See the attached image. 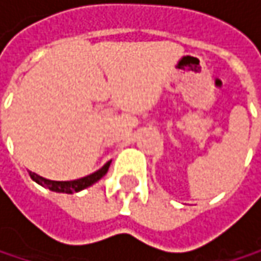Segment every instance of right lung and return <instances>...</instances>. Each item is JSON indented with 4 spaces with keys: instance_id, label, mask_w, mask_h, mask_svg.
I'll use <instances>...</instances> for the list:
<instances>
[{
    "instance_id": "obj_1",
    "label": "right lung",
    "mask_w": 261,
    "mask_h": 261,
    "mask_svg": "<svg viewBox=\"0 0 261 261\" xmlns=\"http://www.w3.org/2000/svg\"><path fill=\"white\" fill-rule=\"evenodd\" d=\"M110 163H112V162H107V163H106L101 169H98L96 172H93V174H90V175H87V177L79 178V180H72V181H53V180H46V178H43V177L34 174V172H30V177L37 182V184H40V186H43V187L53 190V192H59V193H75V192H80V190H83V189H86V187L95 184L98 180H101V178L107 174Z\"/></svg>"
}]
</instances>
